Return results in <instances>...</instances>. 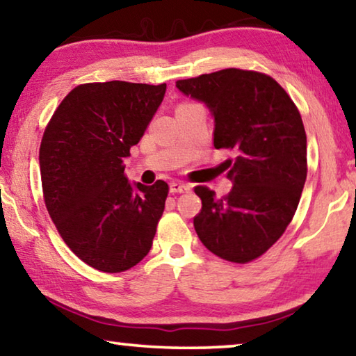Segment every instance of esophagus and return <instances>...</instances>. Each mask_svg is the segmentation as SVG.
<instances>
[{
	"instance_id": "1",
	"label": "esophagus",
	"mask_w": 356,
	"mask_h": 356,
	"mask_svg": "<svg viewBox=\"0 0 356 356\" xmlns=\"http://www.w3.org/2000/svg\"><path fill=\"white\" fill-rule=\"evenodd\" d=\"M169 190H171L172 193H184V192H188L190 185L184 184V182H171V185H169Z\"/></svg>"
}]
</instances>
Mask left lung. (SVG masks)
<instances>
[{"instance_id":"8db88e82","label":"left lung","mask_w":356,"mask_h":356,"mask_svg":"<svg viewBox=\"0 0 356 356\" xmlns=\"http://www.w3.org/2000/svg\"><path fill=\"white\" fill-rule=\"evenodd\" d=\"M176 88L214 118V147L229 148L233 187L217 198L196 187L203 208L193 219L201 243L225 261L246 264L267 251L293 220L307 179V136L283 88L240 68L180 79Z\"/></svg>"}]
</instances>
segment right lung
Segmentation results:
<instances>
[{
	"label": "right lung",
	"instance_id": "obj_1",
	"mask_svg": "<svg viewBox=\"0 0 356 356\" xmlns=\"http://www.w3.org/2000/svg\"><path fill=\"white\" fill-rule=\"evenodd\" d=\"M164 92L166 84H81L62 100L42 136L47 212L67 246L100 272H124L152 248L169 187L164 180L131 184L124 158Z\"/></svg>",
	"mask_w": 356,
	"mask_h": 356
}]
</instances>
